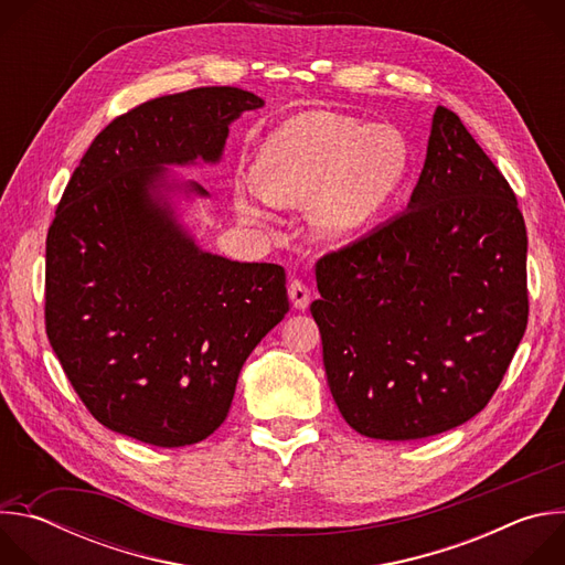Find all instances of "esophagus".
I'll list each match as a JSON object with an SVG mask.
<instances>
[{
	"label": "esophagus",
	"instance_id": "esophagus-1",
	"mask_svg": "<svg viewBox=\"0 0 565 565\" xmlns=\"http://www.w3.org/2000/svg\"><path fill=\"white\" fill-rule=\"evenodd\" d=\"M288 297L295 308L303 310V308H308V301H310V288L301 279H292L288 284Z\"/></svg>",
	"mask_w": 565,
	"mask_h": 565
}]
</instances>
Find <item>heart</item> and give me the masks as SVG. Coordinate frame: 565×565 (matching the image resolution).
Masks as SVG:
<instances>
[{"label": "heart", "instance_id": "heart-1", "mask_svg": "<svg viewBox=\"0 0 565 565\" xmlns=\"http://www.w3.org/2000/svg\"><path fill=\"white\" fill-rule=\"evenodd\" d=\"M257 183H238L236 212L268 221L273 205L310 203L312 227L329 238L371 223L409 170V145L391 125L306 111L277 127L257 156Z\"/></svg>", "mask_w": 565, "mask_h": 565}]
</instances>
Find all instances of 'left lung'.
Masks as SVG:
<instances>
[{"label":"left lung","mask_w":565,"mask_h":565,"mask_svg":"<svg viewBox=\"0 0 565 565\" xmlns=\"http://www.w3.org/2000/svg\"><path fill=\"white\" fill-rule=\"evenodd\" d=\"M525 259L510 183L438 107L409 210L315 264L310 312L344 420L418 440L486 409L527 327Z\"/></svg>","instance_id":"left-lung-1"}]
</instances>
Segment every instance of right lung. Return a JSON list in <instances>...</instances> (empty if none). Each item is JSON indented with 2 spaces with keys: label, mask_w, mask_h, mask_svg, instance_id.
Masks as SVG:
<instances>
[{
  "label": "right lung",
  "mask_w": 565,
  "mask_h": 565,
  "mask_svg": "<svg viewBox=\"0 0 565 565\" xmlns=\"http://www.w3.org/2000/svg\"><path fill=\"white\" fill-rule=\"evenodd\" d=\"M262 105L236 87L147 100L94 138L64 188L46 234V335L111 431L156 447L214 434L241 366L288 312L281 266L201 253L149 192L166 166L218 160L227 125Z\"/></svg>",
  "instance_id": "1"
}]
</instances>
